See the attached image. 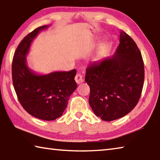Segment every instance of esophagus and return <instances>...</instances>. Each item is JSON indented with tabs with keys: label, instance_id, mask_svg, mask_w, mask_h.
I'll return each instance as SVG.
<instances>
[{
	"label": "esophagus",
	"instance_id": "obj_1",
	"mask_svg": "<svg viewBox=\"0 0 160 160\" xmlns=\"http://www.w3.org/2000/svg\"><path fill=\"white\" fill-rule=\"evenodd\" d=\"M75 80L78 84H80L83 82V78H82V76L80 73H78L76 74V77H75Z\"/></svg>",
	"mask_w": 160,
	"mask_h": 160
}]
</instances>
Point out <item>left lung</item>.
I'll list each match as a JSON object with an SVG mask.
<instances>
[{
    "mask_svg": "<svg viewBox=\"0 0 160 160\" xmlns=\"http://www.w3.org/2000/svg\"><path fill=\"white\" fill-rule=\"evenodd\" d=\"M111 58L92 63L86 69L89 102L102 120L114 121L129 113L139 102L144 81V64L134 40L123 30Z\"/></svg>",
    "mask_w": 160,
    "mask_h": 160,
    "instance_id": "left-lung-1",
    "label": "left lung"
}]
</instances>
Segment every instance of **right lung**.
Returning <instances> with one entry per match:
<instances>
[{
	"label": "right lung",
	"instance_id": "obj_1",
	"mask_svg": "<svg viewBox=\"0 0 160 160\" xmlns=\"http://www.w3.org/2000/svg\"><path fill=\"white\" fill-rule=\"evenodd\" d=\"M48 26L36 28L23 39L14 52L12 81L18 101L28 113L39 119L53 121L60 117L69 97L77 88L76 70L39 75L27 66L26 55L31 43Z\"/></svg>",
	"mask_w": 160,
	"mask_h": 160
}]
</instances>
